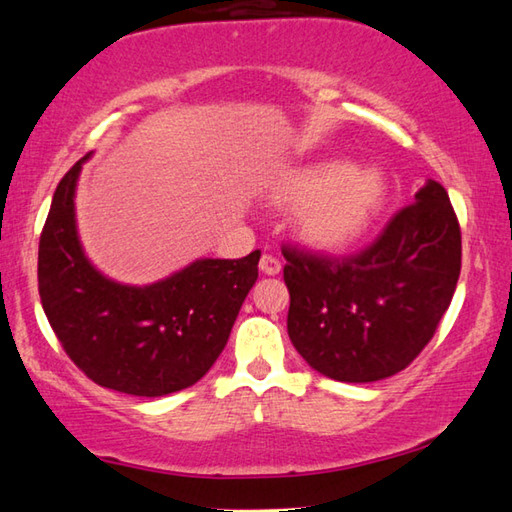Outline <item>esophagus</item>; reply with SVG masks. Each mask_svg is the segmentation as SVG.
I'll return each mask as SVG.
<instances>
[{"label": "esophagus", "instance_id": "1", "mask_svg": "<svg viewBox=\"0 0 512 512\" xmlns=\"http://www.w3.org/2000/svg\"><path fill=\"white\" fill-rule=\"evenodd\" d=\"M259 271L264 275H277L282 271V262L273 255H262V259H259Z\"/></svg>", "mask_w": 512, "mask_h": 512}]
</instances>
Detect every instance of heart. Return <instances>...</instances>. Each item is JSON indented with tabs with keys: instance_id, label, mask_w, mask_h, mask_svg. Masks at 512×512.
I'll list each match as a JSON object with an SVG mask.
<instances>
[{
	"instance_id": "obj_1",
	"label": "heart",
	"mask_w": 512,
	"mask_h": 512,
	"mask_svg": "<svg viewBox=\"0 0 512 512\" xmlns=\"http://www.w3.org/2000/svg\"><path fill=\"white\" fill-rule=\"evenodd\" d=\"M389 194L376 167H353L345 159H320L286 167L273 181L268 199L280 208H299L297 230L306 244L342 253L367 235Z\"/></svg>"
}]
</instances>
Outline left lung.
<instances>
[{
  "mask_svg": "<svg viewBox=\"0 0 512 512\" xmlns=\"http://www.w3.org/2000/svg\"><path fill=\"white\" fill-rule=\"evenodd\" d=\"M282 253L297 353L340 383H374L432 340L459 282L461 228L443 185L427 181L358 255Z\"/></svg>",
  "mask_w": 512,
  "mask_h": 512,
  "instance_id": "obj_1",
  "label": "left lung"
}]
</instances>
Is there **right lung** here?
I'll return each mask as SVG.
<instances>
[{
    "mask_svg": "<svg viewBox=\"0 0 512 512\" xmlns=\"http://www.w3.org/2000/svg\"><path fill=\"white\" fill-rule=\"evenodd\" d=\"M87 156L62 176L42 228V309L62 349L96 385L150 398L181 392L224 351L262 253L199 259L150 286L107 280L82 253L76 230L73 194Z\"/></svg>",
    "mask_w": 512,
    "mask_h": 512,
    "instance_id": "right-lung-1",
    "label": "right lung"
}]
</instances>
